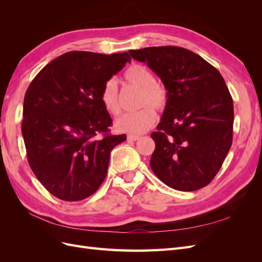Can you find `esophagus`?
I'll list each match as a JSON object with an SVG mask.
<instances>
[{"instance_id":"esophagus-1","label":"esophagus","mask_w":262,"mask_h":262,"mask_svg":"<svg viewBox=\"0 0 262 262\" xmlns=\"http://www.w3.org/2000/svg\"><path fill=\"white\" fill-rule=\"evenodd\" d=\"M140 138H141L140 136H136V134H129L128 138H126V139H128L129 141H137V140H139Z\"/></svg>"}]
</instances>
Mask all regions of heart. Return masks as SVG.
<instances>
[{
    "instance_id": "1",
    "label": "heart",
    "mask_w": 262,
    "mask_h": 262,
    "mask_svg": "<svg viewBox=\"0 0 262 262\" xmlns=\"http://www.w3.org/2000/svg\"><path fill=\"white\" fill-rule=\"evenodd\" d=\"M124 81L141 89V105H152L156 110H163L167 104V91L165 87L155 82V76L150 70L144 66L133 64L124 72ZM101 104L109 114L118 115L120 113L118 85L114 78L108 80L102 86L100 94ZM145 106L134 113L123 114L117 119L116 129L126 133H142L152 125L156 119L154 110Z\"/></svg>"
}]
</instances>
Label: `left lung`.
Here are the masks:
<instances>
[{
  "instance_id": "left-lung-1",
  "label": "left lung",
  "mask_w": 262,
  "mask_h": 262,
  "mask_svg": "<svg viewBox=\"0 0 262 262\" xmlns=\"http://www.w3.org/2000/svg\"><path fill=\"white\" fill-rule=\"evenodd\" d=\"M146 63L167 91L150 168L157 178L180 191L209 185L233 141L234 106L223 76L200 55L173 46L131 50Z\"/></svg>"
}]
</instances>
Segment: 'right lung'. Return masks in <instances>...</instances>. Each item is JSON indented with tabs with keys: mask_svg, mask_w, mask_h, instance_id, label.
<instances>
[{
	"mask_svg": "<svg viewBox=\"0 0 262 262\" xmlns=\"http://www.w3.org/2000/svg\"><path fill=\"white\" fill-rule=\"evenodd\" d=\"M126 62L128 52L70 51L48 63L28 87L21 123L28 163L61 200L80 201L96 191L113 148L126 140L108 133L113 120L100 99L102 86Z\"/></svg>",
	"mask_w": 262,
	"mask_h": 262,
	"instance_id": "1",
	"label": "right lung"
}]
</instances>
